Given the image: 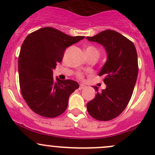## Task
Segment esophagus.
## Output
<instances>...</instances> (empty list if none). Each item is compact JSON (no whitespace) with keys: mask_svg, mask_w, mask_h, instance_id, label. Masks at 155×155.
I'll return each instance as SVG.
<instances>
[{"mask_svg":"<svg viewBox=\"0 0 155 155\" xmlns=\"http://www.w3.org/2000/svg\"><path fill=\"white\" fill-rule=\"evenodd\" d=\"M86 87V86L85 85H84V84H80V86H79V89H84Z\"/></svg>","mask_w":155,"mask_h":155,"instance_id":"34e87169","label":"esophagus"}]
</instances>
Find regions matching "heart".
<instances>
[{
    "label": "heart",
    "instance_id": "1",
    "mask_svg": "<svg viewBox=\"0 0 155 155\" xmlns=\"http://www.w3.org/2000/svg\"><path fill=\"white\" fill-rule=\"evenodd\" d=\"M86 52H87V54H96V55H99V51L98 49L96 47L93 45H88L87 48H86ZM78 78H83V74L79 73L78 74Z\"/></svg>",
    "mask_w": 155,
    "mask_h": 155
}]
</instances>
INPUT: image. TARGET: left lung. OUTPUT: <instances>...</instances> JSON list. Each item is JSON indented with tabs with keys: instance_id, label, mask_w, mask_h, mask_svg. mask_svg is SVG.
Masks as SVG:
<instances>
[{
	"instance_id": "obj_1",
	"label": "left lung",
	"mask_w": 155,
	"mask_h": 155,
	"mask_svg": "<svg viewBox=\"0 0 155 155\" xmlns=\"http://www.w3.org/2000/svg\"><path fill=\"white\" fill-rule=\"evenodd\" d=\"M87 39L104 47L107 60L98 75L104 76L105 89L88 102L87 108L92 117L109 121L123 112L133 94L137 74L138 60L134 43L115 30H107Z\"/></svg>"
}]
</instances>
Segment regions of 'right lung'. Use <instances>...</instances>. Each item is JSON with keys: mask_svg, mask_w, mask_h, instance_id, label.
Wrapping results in <instances>:
<instances>
[{"mask_svg": "<svg viewBox=\"0 0 155 155\" xmlns=\"http://www.w3.org/2000/svg\"><path fill=\"white\" fill-rule=\"evenodd\" d=\"M84 38L48 27L25 39L18 57L19 84L24 99L36 114L54 118L65 112L70 95L79 84L72 80L54 79L53 69L62 61L66 48Z\"/></svg>", "mask_w": 155, "mask_h": 155, "instance_id": "obj_1", "label": "right lung"}]
</instances>
